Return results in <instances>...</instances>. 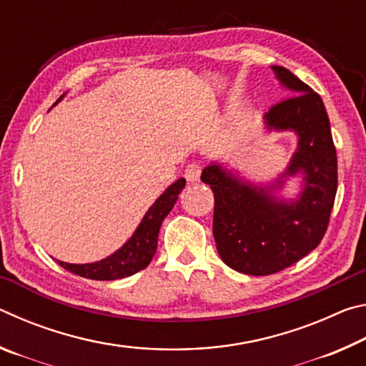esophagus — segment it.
Segmentation results:
<instances>
[{
	"label": "esophagus",
	"mask_w": 366,
	"mask_h": 366,
	"mask_svg": "<svg viewBox=\"0 0 366 366\" xmlns=\"http://www.w3.org/2000/svg\"><path fill=\"white\" fill-rule=\"evenodd\" d=\"M200 174H202V166L198 163L187 164V168H185V171H184V176L189 182L198 181V179H200Z\"/></svg>",
	"instance_id": "1"
}]
</instances>
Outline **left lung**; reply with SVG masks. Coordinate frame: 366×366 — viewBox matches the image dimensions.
Wrapping results in <instances>:
<instances>
[{"label":"left lung","instance_id":"obj_1","mask_svg":"<svg viewBox=\"0 0 366 366\" xmlns=\"http://www.w3.org/2000/svg\"><path fill=\"white\" fill-rule=\"evenodd\" d=\"M272 71L290 97L272 104L264 121L269 129H292L299 135V148L284 174L303 172L299 200H276L274 185L253 187L218 164L202 172L214 194L213 235L219 257L229 268L252 276L274 274L317 249L337 192L336 147L323 100L286 67L272 66Z\"/></svg>","mask_w":366,"mask_h":366}]
</instances>
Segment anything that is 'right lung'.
Masks as SVG:
<instances>
[{
    "label": "right lung",
    "instance_id": "1",
    "mask_svg": "<svg viewBox=\"0 0 366 366\" xmlns=\"http://www.w3.org/2000/svg\"><path fill=\"white\" fill-rule=\"evenodd\" d=\"M184 187L185 179H179V181L169 185L164 190V194L148 209L147 214L144 216V221L140 222V226L134 232L132 237L111 257L102 259V262L89 264H71L58 259V264L63 266L64 269L74 272V274L95 281L122 280V277L132 276L140 269L147 268L148 263L154 257V253H157L161 222L169 214Z\"/></svg>",
    "mask_w": 366,
    "mask_h": 366
}]
</instances>
